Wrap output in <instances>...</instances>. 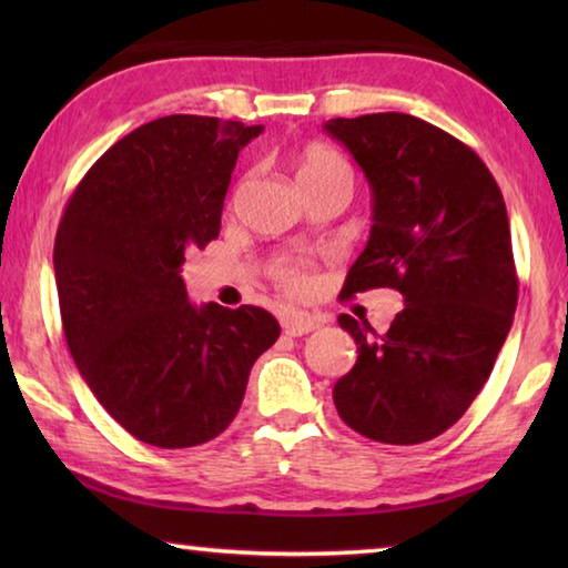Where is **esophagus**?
<instances>
[{
  "label": "esophagus",
  "instance_id": "esophagus-1",
  "mask_svg": "<svg viewBox=\"0 0 568 568\" xmlns=\"http://www.w3.org/2000/svg\"><path fill=\"white\" fill-rule=\"evenodd\" d=\"M321 325H323V321L318 318V315L301 313V311H285L283 313V331H285V335H293V338H297V335L311 333L315 328H321Z\"/></svg>",
  "mask_w": 568,
  "mask_h": 568
}]
</instances>
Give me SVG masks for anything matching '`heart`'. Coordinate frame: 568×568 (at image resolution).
<instances>
[{
    "instance_id": "obj_1",
    "label": "heart",
    "mask_w": 568,
    "mask_h": 568,
    "mask_svg": "<svg viewBox=\"0 0 568 568\" xmlns=\"http://www.w3.org/2000/svg\"><path fill=\"white\" fill-rule=\"evenodd\" d=\"M295 178L305 192H311L335 180L351 182V165L338 150H333L328 145H307L295 160ZM275 277L287 287V291L297 295L311 291L313 283L311 275L305 271V265L295 261L277 263Z\"/></svg>"
}]
</instances>
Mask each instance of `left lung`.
I'll return each instance as SVG.
<instances>
[{
	"mask_svg": "<svg viewBox=\"0 0 568 568\" xmlns=\"http://www.w3.org/2000/svg\"><path fill=\"white\" fill-rule=\"evenodd\" d=\"M323 130L358 162L373 225L343 295L393 287L386 335L341 315L358 348L335 383L338 416L361 436L423 444L464 416L514 323L518 281L501 190L474 150L403 112L335 118Z\"/></svg>",
	"mask_w": 568,
	"mask_h": 568,
	"instance_id": "1",
	"label": "left lung"
}]
</instances>
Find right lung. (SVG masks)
Listing matches in <instances>:
<instances>
[{
  "label": "right lung",
  "mask_w": 568,
  "mask_h": 568,
  "mask_svg": "<svg viewBox=\"0 0 568 568\" xmlns=\"http://www.w3.org/2000/svg\"><path fill=\"white\" fill-rule=\"evenodd\" d=\"M263 124L170 114L124 134L72 192L54 240L62 328L84 383L142 444H207L237 416L271 313L192 305L190 247L220 235L237 152Z\"/></svg>",
  "instance_id": "right-lung-1"
}]
</instances>
